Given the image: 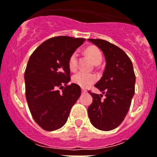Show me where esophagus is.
<instances>
[{"mask_svg":"<svg viewBox=\"0 0 157 157\" xmlns=\"http://www.w3.org/2000/svg\"><path fill=\"white\" fill-rule=\"evenodd\" d=\"M81 91H82V94H86V90L85 89H82Z\"/></svg>","mask_w":157,"mask_h":157,"instance_id":"1","label":"esophagus"}]
</instances>
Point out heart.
<instances>
[{
    "instance_id": "heart-1",
    "label": "heart",
    "mask_w": 157,
    "mask_h": 157,
    "mask_svg": "<svg viewBox=\"0 0 157 157\" xmlns=\"http://www.w3.org/2000/svg\"><path fill=\"white\" fill-rule=\"evenodd\" d=\"M86 53L88 57L91 59L94 64L97 65L101 63L103 60V55L101 51L98 48L90 46L86 49ZM68 67L71 71H77L78 67V52L74 51L70 56L68 60ZM97 80V77L95 74H86L84 72H78L74 74L72 77V81L75 84L83 88H87L94 84Z\"/></svg>"
}]
</instances>
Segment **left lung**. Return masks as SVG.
<instances>
[{
	"instance_id": "obj_1",
	"label": "left lung",
	"mask_w": 157,
	"mask_h": 157,
	"mask_svg": "<svg viewBox=\"0 0 157 157\" xmlns=\"http://www.w3.org/2000/svg\"><path fill=\"white\" fill-rule=\"evenodd\" d=\"M104 54L106 67L96 87L105 95L89 91L93 103L88 116L94 127L103 131L117 128L124 121L135 93L136 76L133 63L127 54L116 45L101 39H89Z\"/></svg>"
}]
</instances>
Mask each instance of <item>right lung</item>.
Instances as JSON below:
<instances>
[{
    "label": "right lung",
    "mask_w": 157,
    "mask_h": 157,
    "mask_svg": "<svg viewBox=\"0 0 157 157\" xmlns=\"http://www.w3.org/2000/svg\"><path fill=\"white\" fill-rule=\"evenodd\" d=\"M83 41L84 38L54 36L42 43L29 58L24 73L26 99L34 121L47 131L66 124L81 94L80 86L67 85L71 80L68 60Z\"/></svg>",
    "instance_id": "obj_1"
}]
</instances>
